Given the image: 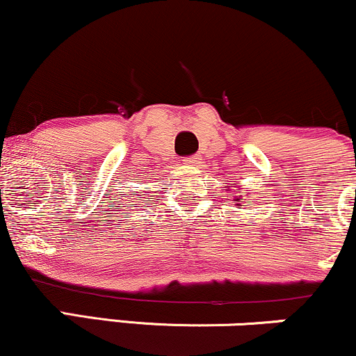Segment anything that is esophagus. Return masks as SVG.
<instances>
[{
	"label": "esophagus",
	"mask_w": 356,
	"mask_h": 356,
	"mask_svg": "<svg viewBox=\"0 0 356 356\" xmlns=\"http://www.w3.org/2000/svg\"><path fill=\"white\" fill-rule=\"evenodd\" d=\"M201 155H191V157H186L184 159V164L186 165H192V167H197L201 164Z\"/></svg>",
	"instance_id": "34e87169"
}]
</instances>
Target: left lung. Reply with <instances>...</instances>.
<instances>
[{"label":"left lung","instance_id":"left-lung-1","mask_svg":"<svg viewBox=\"0 0 356 356\" xmlns=\"http://www.w3.org/2000/svg\"><path fill=\"white\" fill-rule=\"evenodd\" d=\"M238 206H239V204H238Z\"/></svg>","mask_w":356,"mask_h":356}]
</instances>
